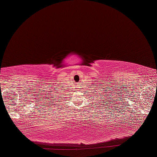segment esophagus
<instances>
[{"instance_id": "obj_1", "label": "esophagus", "mask_w": 157, "mask_h": 157, "mask_svg": "<svg viewBox=\"0 0 157 157\" xmlns=\"http://www.w3.org/2000/svg\"><path fill=\"white\" fill-rule=\"evenodd\" d=\"M78 88H79V87H78Z\"/></svg>"}]
</instances>
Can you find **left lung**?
<instances>
[{"mask_svg":"<svg viewBox=\"0 0 157 157\" xmlns=\"http://www.w3.org/2000/svg\"><path fill=\"white\" fill-rule=\"evenodd\" d=\"M103 93H104V92H103ZM95 94H97V93H95ZM100 94H101V93H100ZM107 94H106V95H104V97H105V96H106ZM108 95H109V94H108ZM98 95V96L99 97V98H98L97 97V96ZM111 97H113V96H111ZM97 97V98H99V99H103V98H104V97H99V94H98V95H97V97ZM109 99H111V98H110V96H109ZM106 99L107 100H108V97H106ZM100 101H101V100H100ZM108 101H109V100H108ZM104 101H104H103V103H104V101ZM94 103V102H93ZM99 104H101V103H99ZM104 104H107V103L106 102H104ZM105 105H106V104H105ZM108 106H109V105H108Z\"/></svg>","mask_w":157,"mask_h":157,"instance_id":"1","label":"left lung"}]
</instances>
